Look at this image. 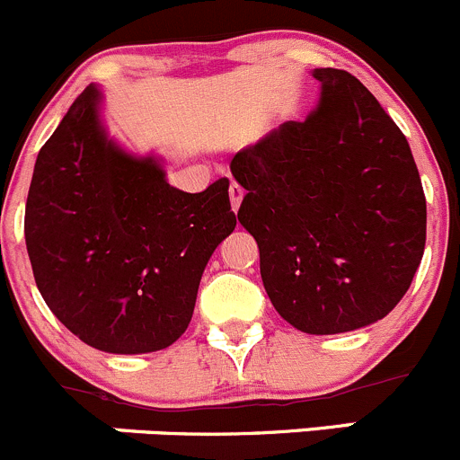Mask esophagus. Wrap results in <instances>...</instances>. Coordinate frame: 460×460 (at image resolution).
<instances>
[{
    "label": "esophagus",
    "mask_w": 460,
    "mask_h": 460,
    "mask_svg": "<svg viewBox=\"0 0 460 460\" xmlns=\"http://www.w3.org/2000/svg\"><path fill=\"white\" fill-rule=\"evenodd\" d=\"M241 201H243V188L239 183H230V203H232V210H239Z\"/></svg>",
    "instance_id": "obj_1"
}]
</instances>
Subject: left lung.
Returning a JSON list of instances; mask_svg holds the SVG:
<instances>
[{
    "instance_id": "8db88e82",
    "label": "left lung",
    "mask_w": 460,
    "mask_h": 460,
    "mask_svg": "<svg viewBox=\"0 0 460 460\" xmlns=\"http://www.w3.org/2000/svg\"><path fill=\"white\" fill-rule=\"evenodd\" d=\"M306 120L236 154L239 224L263 288L295 329L333 335L394 311L425 252L427 203L407 138L356 75L315 69Z\"/></svg>"
}]
</instances>
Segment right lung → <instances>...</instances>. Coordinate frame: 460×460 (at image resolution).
I'll list each match as a JSON object with an SVG mask.
<instances>
[{
  "mask_svg": "<svg viewBox=\"0 0 460 460\" xmlns=\"http://www.w3.org/2000/svg\"><path fill=\"white\" fill-rule=\"evenodd\" d=\"M98 104L86 86L40 149L26 250L47 306L82 342L161 351L185 333L208 259L234 230L230 183L172 188L156 158L107 138Z\"/></svg>",
  "mask_w": 460,
  "mask_h": 460,
  "instance_id": "right-lung-1",
  "label": "right lung"
}]
</instances>
